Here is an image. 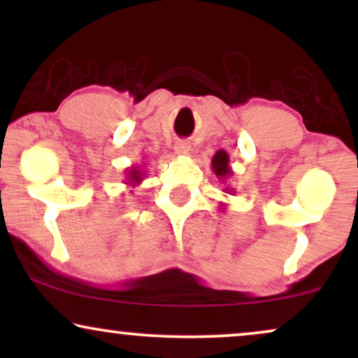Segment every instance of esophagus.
Returning a JSON list of instances; mask_svg holds the SVG:
<instances>
[{
    "label": "esophagus",
    "mask_w": 358,
    "mask_h": 358,
    "mask_svg": "<svg viewBox=\"0 0 358 358\" xmlns=\"http://www.w3.org/2000/svg\"><path fill=\"white\" fill-rule=\"evenodd\" d=\"M174 151H176V153H178V155H189L190 145L185 143V141H179V143L174 146Z\"/></svg>",
    "instance_id": "esophagus-1"
}]
</instances>
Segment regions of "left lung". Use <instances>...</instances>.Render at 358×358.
I'll list each match as a JSON object with an SVG mask.
<instances>
[{"label":"left lung","instance_id":"1","mask_svg":"<svg viewBox=\"0 0 358 358\" xmlns=\"http://www.w3.org/2000/svg\"><path fill=\"white\" fill-rule=\"evenodd\" d=\"M212 171L215 173V176H217V178L222 180L224 179H228L229 176L233 174V169H231V166H229V156H228V153L224 150H218L217 153L213 155V158H212ZM224 192L227 194H234V190L233 189H224ZM222 205V208H224L227 207V205L224 203H220Z\"/></svg>","mask_w":358,"mask_h":358}]
</instances>
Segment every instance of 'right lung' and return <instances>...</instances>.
Here are the masks:
<instances>
[{
  "label": "right lung",
  "mask_w": 358,
  "mask_h": 358,
  "mask_svg": "<svg viewBox=\"0 0 358 358\" xmlns=\"http://www.w3.org/2000/svg\"><path fill=\"white\" fill-rule=\"evenodd\" d=\"M125 184L130 185V187H135V185L141 184V180L145 178V171L141 166H130V168L125 169Z\"/></svg>",
  "instance_id": "right-lung-1"
}]
</instances>
